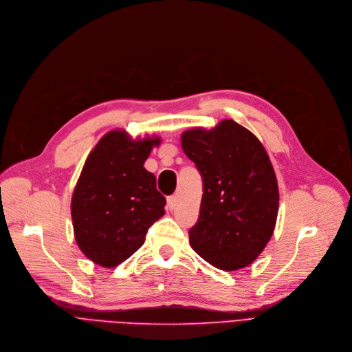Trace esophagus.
I'll list each match as a JSON object with an SVG mask.
<instances>
[{
    "instance_id": "1",
    "label": "esophagus",
    "mask_w": 352,
    "mask_h": 352,
    "mask_svg": "<svg viewBox=\"0 0 352 352\" xmlns=\"http://www.w3.org/2000/svg\"><path fill=\"white\" fill-rule=\"evenodd\" d=\"M177 204H179V200H177V196H169V197H167V208H169L170 210L176 209Z\"/></svg>"
}]
</instances>
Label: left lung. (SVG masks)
Segmentation results:
<instances>
[{"mask_svg":"<svg viewBox=\"0 0 352 352\" xmlns=\"http://www.w3.org/2000/svg\"><path fill=\"white\" fill-rule=\"evenodd\" d=\"M182 148L204 180L190 246L222 271L252 263L270 242L278 217V180L263 144L230 119L182 133Z\"/></svg>","mask_w":352,"mask_h":352,"instance_id":"8db88e82","label":"left lung"}]
</instances>
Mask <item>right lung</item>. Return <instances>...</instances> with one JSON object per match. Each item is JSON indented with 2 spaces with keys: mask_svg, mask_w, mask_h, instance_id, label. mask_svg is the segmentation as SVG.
I'll use <instances>...</instances> for the list:
<instances>
[{
  "mask_svg": "<svg viewBox=\"0 0 352 352\" xmlns=\"http://www.w3.org/2000/svg\"><path fill=\"white\" fill-rule=\"evenodd\" d=\"M159 136L133 139L116 129L87 156L72 196L74 238L91 262L114 267L144 243L147 229L164 214V196L144 169Z\"/></svg>",
  "mask_w": 352,
  "mask_h": 352,
  "instance_id": "right-lung-1",
  "label": "right lung"
}]
</instances>
